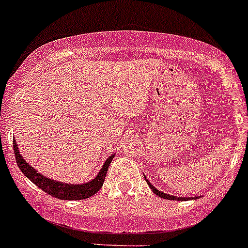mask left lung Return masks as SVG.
<instances>
[{"label": "left lung", "mask_w": 248, "mask_h": 248, "mask_svg": "<svg viewBox=\"0 0 248 248\" xmlns=\"http://www.w3.org/2000/svg\"><path fill=\"white\" fill-rule=\"evenodd\" d=\"M145 180H146V183H148L149 187H150V189L153 190V192H154L155 195H157L159 198L166 199V200H177V201H186V200H191V199H194V198H180V196H174V195L161 192L160 190H157L156 187H154V186L151 185V183L148 180V179H146V177H145ZM195 199H199V196H195Z\"/></svg>", "instance_id": "obj_1"}]
</instances>
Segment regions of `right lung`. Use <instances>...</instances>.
I'll return each mask as SVG.
<instances>
[{
	"mask_svg": "<svg viewBox=\"0 0 248 248\" xmlns=\"http://www.w3.org/2000/svg\"><path fill=\"white\" fill-rule=\"evenodd\" d=\"M13 151H15L17 165L21 169V171L25 174V176L28 177L34 185L38 186L39 189H42L48 195L59 199V200H83V199H88L91 196H93L94 194H97L100 190V187L103 186V183L105 180V175H107L109 165H110L111 160L114 157L113 154L105 160L102 169H100L99 172L97 174V176L92 179L91 181H88V183L68 184L49 179V177L45 176V175L37 171L34 168H32L23 159V156L19 154L18 145H17L16 140L13 141Z\"/></svg>",
	"mask_w": 248,
	"mask_h": 248,
	"instance_id": "1",
	"label": "right lung"
}]
</instances>
